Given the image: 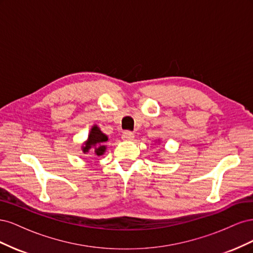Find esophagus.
Here are the masks:
<instances>
[{"label":"esophagus","mask_w":253,"mask_h":253,"mask_svg":"<svg viewBox=\"0 0 253 253\" xmlns=\"http://www.w3.org/2000/svg\"><path fill=\"white\" fill-rule=\"evenodd\" d=\"M122 139L124 140H133L134 139V133L131 131H126L122 134Z\"/></svg>","instance_id":"1"}]
</instances>
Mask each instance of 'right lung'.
Masks as SVG:
<instances>
[{
  "label": "right lung",
  "instance_id": "right-lung-1",
  "mask_svg": "<svg viewBox=\"0 0 253 253\" xmlns=\"http://www.w3.org/2000/svg\"><path fill=\"white\" fill-rule=\"evenodd\" d=\"M109 140L108 136L101 132V129L97 126H91L90 132L88 134L87 140L82 145V152L84 154H87L90 151L96 156H101L104 154L106 150V141Z\"/></svg>",
  "mask_w": 253,
  "mask_h": 253
}]
</instances>
